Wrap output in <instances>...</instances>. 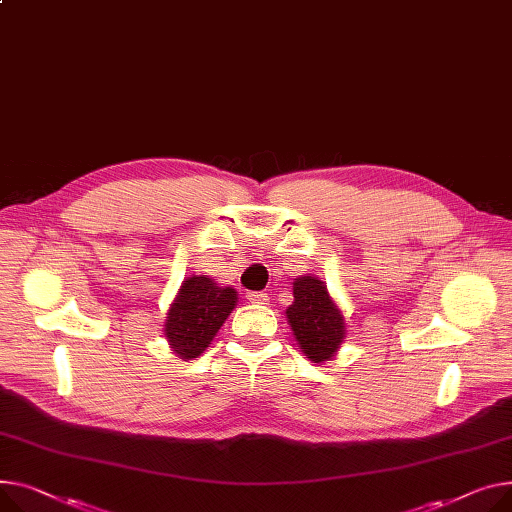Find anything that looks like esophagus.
Returning <instances> with one entry per match:
<instances>
[{"mask_svg": "<svg viewBox=\"0 0 512 512\" xmlns=\"http://www.w3.org/2000/svg\"><path fill=\"white\" fill-rule=\"evenodd\" d=\"M247 298H249V302H253V304H269V296H267L265 292H249Z\"/></svg>", "mask_w": 512, "mask_h": 512, "instance_id": "esophagus-1", "label": "esophagus"}]
</instances>
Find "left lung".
Here are the masks:
<instances>
[{
	"label": "left lung",
	"mask_w": 512,
	"mask_h": 512,
	"mask_svg": "<svg viewBox=\"0 0 512 512\" xmlns=\"http://www.w3.org/2000/svg\"><path fill=\"white\" fill-rule=\"evenodd\" d=\"M294 302L286 309L288 325L306 358L331 360L346 339L342 311L327 292L325 282L315 276H300L294 286Z\"/></svg>",
	"instance_id": "left-lung-1"
}]
</instances>
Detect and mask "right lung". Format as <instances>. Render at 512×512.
I'll use <instances>...</instances> for the list:
<instances>
[{
	"instance_id": "obj_1",
	"label": "right lung",
	"mask_w": 512,
	"mask_h": 512,
	"mask_svg": "<svg viewBox=\"0 0 512 512\" xmlns=\"http://www.w3.org/2000/svg\"><path fill=\"white\" fill-rule=\"evenodd\" d=\"M238 302L230 286H218L208 276H191L183 282L164 321V337L181 360H191L210 346L218 329Z\"/></svg>"
}]
</instances>
